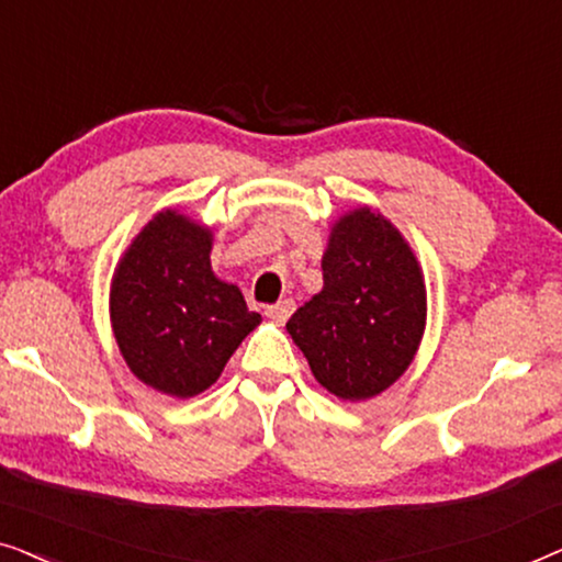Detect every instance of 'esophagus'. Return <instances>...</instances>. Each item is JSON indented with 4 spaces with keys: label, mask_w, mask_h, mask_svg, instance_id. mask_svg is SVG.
I'll use <instances>...</instances> for the list:
<instances>
[{
    "label": "esophagus",
    "mask_w": 562,
    "mask_h": 562,
    "mask_svg": "<svg viewBox=\"0 0 562 562\" xmlns=\"http://www.w3.org/2000/svg\"><path fill=\"white\" fill-rule=\"evenodd\" d=\"M291 312H294V302H291V299H283V302L268 306L266 317L273 319L276 325H283V322H286V319L291 317Z\"/></svg>",
    "instance_id": "esophagus-1"
}]
</instances>
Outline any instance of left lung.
<instances>
[{"instance_id": "obj_1", "label": "left lung", "mask_w": 562, "mask_h": 562, "mask_svg": "<svg viewBox=\"0 0 562 562\" xmlns=\"http://www.w3.org/2000/svg\"><path fill=\"white\" fill-rule=\"evenodd\" d=\"M325 286L291 314L289 335L322 386L360 402L389 389L425 333V281L389 220L363 206L333 227Z\"/></svg>"}]
</instances>
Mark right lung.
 Listing matches in <instances>:
<instances>
[{"instance_id": "1", "label": "right lung", "mask_w": 562, "mask_h": 562, "mask_svg": "<svg viewBox=\"0 0 562 562\" xmlns=\"http://www.w3.org/2000/svg\"><path fill=\"white\" fill-rule=\"evenodd\" d=\"M212 233L171 210L153 217L120 260L112 327L122 358L168 396L202 394L260 314L210 266Z\"/></svg>"}]
</instances>
